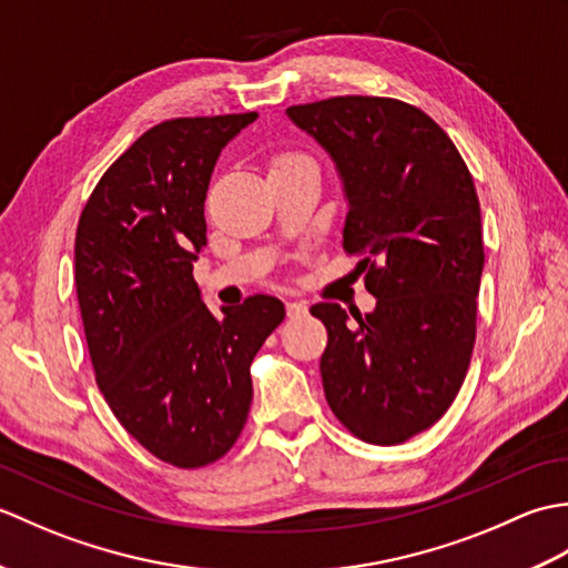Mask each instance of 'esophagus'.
Instances as JSON below:
<instances>
[{"mask_svg":"<svg viewBox=\"0 0 568 568\" xmlns=\"http://www.w3.org/2000/svg\"><path fill=\"white\" fill-rule=\"evenodd\" d=\"M285 312H287V317H303V315H307V305L300 303V300H287Z\"/></svg>","mask_w":568,"mask_h":568,"instance_id":"esophagus-1","label":"esophagus"}]
</instances>
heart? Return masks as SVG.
Segmentation results:
<instances>
[{
	"label": "heart",
	"mask_w": 568,
	"mask_h": 568,
	"mask_svg": "<svg viewBox=\"0 0 568 568\" xmlns=\"http://www.w3.org/2000/svg\"><path fill=\"white\" fill-rule=\"evenodd\" d=\"M295 163H312V161L303 153H283V155H277L273 165H295Z\"/></svg>",
	"instance_id": "obj_1"
}]
</instances>
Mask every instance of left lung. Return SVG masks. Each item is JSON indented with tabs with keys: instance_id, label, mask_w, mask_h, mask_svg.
<instances>
[{
	"instance_id": "8db88e82",
	"label": "left lung",
	"mask_w": 568,
	"mask_h": 568,
	"mask_svg": "<svg viewBox=\"0 0 568 568\" xmlns=\"http://www.w3.org/2000/svg\"><path fill=\"white\" fill-rule=\"evenodd\" d=\"M332 155L348 202L344 251L361 253L376 310L348 322L336 303L320 371L342 425L368 444H400L437 422L466 378L484 273L480 204L444 129L390 98L287 106Z\"/></svg>"
}]
</instances>
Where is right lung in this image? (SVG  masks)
<instances>
[{
  "instance_id": "add662e5",
  "label": "right lung",
  "mask_w": 568,
  "mask_h": 568,
  "mask_svg": "<svg viewBox=\"0 0 568 568\" xmlns=\"http://www.w3.org/2000/svg\"><path fill=\"white\" fill-rule=\"evenodd\" d=\"M256 112L155 124L110 165L75 234V285L94 378L143 449L178 468L222 458L246 425L251 361L283 322L253 295L216 317L192 263L222 149Z\"/></svg>"
}]
</instances>
